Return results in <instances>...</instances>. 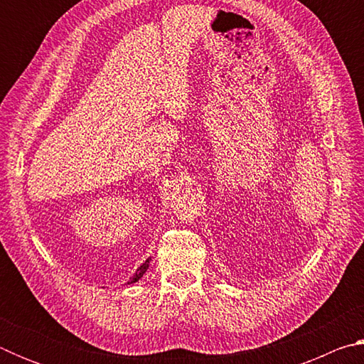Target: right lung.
Instances as JSON below:
<instances>
[{
    "mask_svg": "<svg viewBox=\"0 0 364 364\" xmlns=\"http://www.w3.org/2000/svg\"><path fill=\"white\" fill-rule=\"evenodd\" d=\"M149 263H151V258H147V260L141 264V267L136 269V273H134L132 278H130V281L127 282V284H133V282H138L141 278H143L144 276V273L147 269H149Z\"/></svg>",
    "mask_w": 364,
    "mask_h": 364,
    "instance_id": "1",
    "label": "right lung"
}]
</instances>
